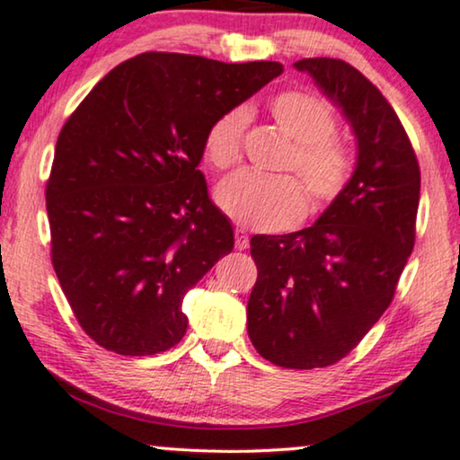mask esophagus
Instances as JSON below:
<instances>
[{
    "instance_id": "1",
    "label": "esophagus",
    "mask_w": 460,
    "mask_h": 460,
    "mask_svg": "<svg viewBox=\"0 0 460 460\" xmlns=\"http://www.w3.org/2000/svg\"><path fill=\"white\" fill-rule=\"evenodd\" d=\"M235 248L237 250H246L248 248V235H246V231L242 229H235Z\"/></svg>"
}]
</instances>
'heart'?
I'll use <instances>...</instances> for the list:
<instances>
[{
  "instance_id": "1",
  "label": "heart",
  "mask_w": 460,
  "mask_h": 460,
  "mask_svg": "<svg viewBox=\"0 0 460 460\" xmlns=\"http://www.w3.org/2000/svg\"><path fill=\"white\" fill-rule=\"evenodd\" d=\"M278 127L295 139L282 176H257L237 172L217 190V201L226 217L246 229L276 231L297 223L305 212V193L314 210H323L344 195L357 172V153L346 137L337 136L335 108L312 91L288 89L270 102ZM246 108L220 114L203 137V156L214 170H229L242 159ZM305 187L301 188L300 184Z\"/></svg>"
}]
</instances>
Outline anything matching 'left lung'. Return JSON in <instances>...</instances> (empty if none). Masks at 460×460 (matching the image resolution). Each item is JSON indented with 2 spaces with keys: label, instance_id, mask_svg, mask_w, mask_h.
I'll list each match as a JSON object with an SVG mask.
<instances>
[{
  "label": "left lung",
  "instance_id": "obj_1",
  "mask_svg": "<svg viewBox=\"0 0 460 460\" xmlns=\"http://www.w3.org/2000/svg\"><path fill=\"white\" fill-rule=\"evenodd\" d=\"M295 67L344 110L358 163L344 195L312 226L250 240L259 276L248 335L278 367L314 369L354 350L391 305L416 242L420 167L397 112L357 67L329 57Z\"/></svg>",
  "mask_w": 460,
  "mask_h": 460
}]
</instances>
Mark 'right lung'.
I'll return each instance as SVG.
<instances>
[{
  "mask_svg": "<svg viewBox=\"0 0 460 460\" xmlns=\"http://www.w3.org/2000/svg\"><path fill=\"white\" fill-rule=\"evenodd\" d=\"M280 74L276 61L142 52L69 114L46 180L50 261L97 346L148 357L187 333L184 295L234 250L197 170L203 137Z\"/></svg>",
  "mask_w": 460,
  "mask_h": 460,
  "instance_id": "1",
  "label": "right lung"
}]
</instances>
